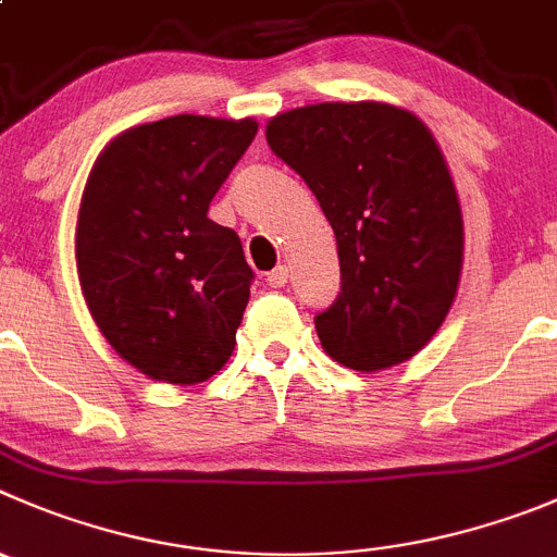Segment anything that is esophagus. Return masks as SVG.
<instances>
[{
	"label": "esophagus",
	"mask_w": 557,
	"mask_h": 557,
	"mask_svg": "<svg viewBox=\"0 0 557 557\" xmlns=\"http://www.w3.org/2000/svg\"><path fill=\"white\" fill-rule=\"evenodd\" d=\"M287 278H289L287 264H275V268L268 273V284H270V287H275V289L284 287V284H287Z\"/></svg>",
	"instance_id": "obj_1"
}]
</instances>
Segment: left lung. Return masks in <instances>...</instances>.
<instances>
[{
  "mask_svg": "<svg viewBox=\"0 0 557 557\" xmlns=\"http://www.w3.org/2000/svg\"><path fill=\"white\" fill-rule=\"evenodd\" d=\"M268 145L331 221L342 293L314 317L358 372L407 361L446 320L462 270V210L426 125L388 103H317L268 123Z\"/></svg>",
  "mask_w": 557,
  "mask_h": 557,
  "instance_id": "8db88e82",
  "label": "left lung"
}]
</instances>
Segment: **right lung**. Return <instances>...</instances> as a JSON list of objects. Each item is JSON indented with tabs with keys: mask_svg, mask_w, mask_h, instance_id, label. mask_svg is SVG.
Wrapping results in <instances>:
<instances>
[{
	"mask_svg": "<svg viewBox=\"0 0 557 557\" xmlns=\"http://www.w3.org/2000/svg\"><path fill=\"white\" fill-rule=\"evenodd\" d=\"M253 136V120L166 116L116 136L89 174L76 230L84 298L147 377L202 383L235 349L253 270L208 210Z\"/></svg>",
	"mask_w": 557,
	"mask_h": 557,
	"instance_id": "add662e5",
	"label": "right lung"
}]
</instances>
